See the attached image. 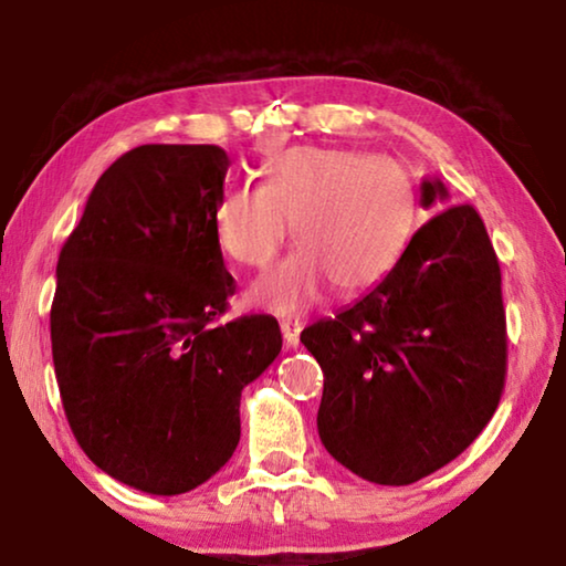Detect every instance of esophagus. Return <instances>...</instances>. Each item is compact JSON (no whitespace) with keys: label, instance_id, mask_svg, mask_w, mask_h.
Returning <instances> with one entry per match:
<instances>
[{"label":"esophagus","instance_id":"34e87169","mask_svg":"<svg viewBox=\"0 0 566 566\" xmlns=\"http://www.w3.org/2000/svg\"><path fill=\"white\" fill-rule=\"evenodd\" d=\"M301 324L298 319H283L281 322V332H283V343L285 347H296L298 345V335H301Z\"/></svg>","mask_w":566,"mask_h":566}]
</instances>
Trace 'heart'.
<instances>
[{"mask_svg": "<svg viewBox=\"0 0 566 566\" xmlns=\"http://www.w3.org/2000/svg\"><path fill=\"white\" fill-rule=\"evenodd\" d=\"M409 175L374 154L291 146L262 165V185H239L216 200V244L239 265L265 268L293 227L298 250L252 285L254 304L298 314L335 283L345 296L376 289L415 231Z\"/></svg>", "mask_w": 566, "mask_h": 566, "instance_id": "b5f03b06", "label": "heart"}]
</instances>
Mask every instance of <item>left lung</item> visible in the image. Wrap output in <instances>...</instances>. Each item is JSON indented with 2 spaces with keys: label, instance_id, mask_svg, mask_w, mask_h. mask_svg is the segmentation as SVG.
Segmentation results:
<instances>
[{
  "label": "left lung",
  "instance_id": "left-lung-1",
  "mask_svg": "<svg viewBox=\"0 0 566 566\" xmlns=\"http://www.w3.org/2000/svg\"><path fill=\"white\" fill-rule=\"evenodd\" d=\"M446 185H420V203ZM324 374L316 428L368 482H420L474 443L505 389L507 332L494 247L474 206H448L353 306L301 332Z\"/></svg>",
  "mask_w": 566,
  "mask_h": 566
}]
</instances>
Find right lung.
I'll list each match as a JSON object with an SVG mask.
<instances>
[{"mask_svg": "<svg viewBox=\"0 0 566 566\" xmlns=\"http://www.w3.org/2000/svg\"><path fill=\"white\" fill-rule=\"evenodd\" d=\"M229 154L136 146L105 169L61 247L53 368L76 443L149 494L196 490L239 443V399L283 347L275 316L219 322L234 277L211 213Z\"/></svg>", "mask_w": 566, "mask_h": 566, "instance_id": "obj_1", "label": "right lung"}]
</instances>
